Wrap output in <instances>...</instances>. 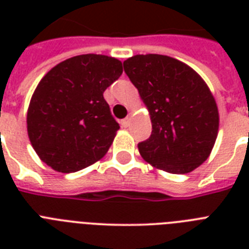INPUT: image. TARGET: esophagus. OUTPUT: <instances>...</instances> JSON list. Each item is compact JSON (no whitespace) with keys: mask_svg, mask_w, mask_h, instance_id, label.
Listing matches in <instances>:
<instances>
[{"mask_svg":"<svg viewBox=\"0 0 249 249\" xmlns=\"http://www.w3.org/2000/svg\"><path fill=\"white\" fill-rule=\"evenodd\" d=\"M130 124H132V117H130V116L126 117V119H124V120L121 121V125H123L124 128H128Z\"/></svg>","mask_w":249,"mask_h":249,"instance_id":"obj_1","label":"esophagus"}]
</instances>
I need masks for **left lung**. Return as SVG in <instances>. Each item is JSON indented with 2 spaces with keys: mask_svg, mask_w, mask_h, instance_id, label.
Returning a JSON list of instances; mask_svg holds the SVG:
<instances>
[{
  "mask_svg": "<svg viewBox=\"0 0 249 249\" xmlns=\"http://www.w3.org/2000/svg\"><path fill=\"white\" fill-rule=\"evenodd\" d=\"M124 70L151 119V137L138 143L141 156L168 173L196 169L211 155L220 125L208 85L190 66L160 54L128 58Z\"/></svg>",
  "mask_w": 249,
  "mask_h": 249,
  "instance_id": "1",
  "label": "left lung"
}]
</instances>
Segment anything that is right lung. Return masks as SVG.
I'll use <instances>...</instances> for the list:
<instances>
[{
  "label": "right lung",
  "mask_w": 249,
  "mask_h": 249,
  "mask_svg": "<svg viewBox=\"0 0 249 249\" xmlns=\"http://www.w3.org/2000/svg\"><path fill=\"white\" fill-rule=\"evenodd\" d=\"M121 73L116 58L84 54L60 62L41 79L29 102L27 132L45 164L72 173L107 154L120 126L103 93Z\"/></svg>",
  "instance_id": "right-lung-1"
}]
</instances>
